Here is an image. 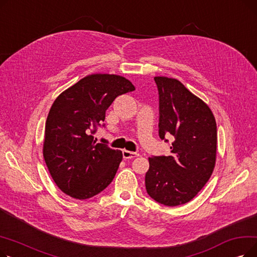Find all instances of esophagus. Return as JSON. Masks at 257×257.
Returning <instances> with one entry per match:
<instances>
[{
  "mask_svg": "<svg viewBox=\"0 0 257 257\" xmlns=\"http://www.w3.org/2000/svg\"><path fill=\"white\" fill-rule=\"evenodd\" d=\"M139 154L136 153V152H131V151H128V150H123V157L125 159H131V158H136L138 157Z\"/></svg>",
  "mask_w": 257,
  "mask_h": 257,
  "instance_id": "1",
  "label": "esophagus"
}]
</instances>
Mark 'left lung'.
<instances>
[{
	"label": "left lung",
	"instance_id": "obj_1",
	"mask_svg": "<svg viewBox=\"0 0 257 257\" xmlns=\"http://www.w3.org/2000/svg\"><path fill=\"white\" fill-rule=\"evenodd\" d=\"M154 80L159 92V137H172L174 142L170 156L149 157L146 190L160 204L182 205L197 196L213 172L217 124L208 105L179 80L161 76Z\"/></svg>",
	"mask_w": 257,
	"mask_h": 257
}]
</instances>
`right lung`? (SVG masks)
Returning a JSON list of instances; mask_svg holds the SVG:
<instances>
[{
  "label": "right lung",
  "mask_w": 257,
  "mask_h": 257,
  "mask_svg": "<svg viewBox=\"0 0 257 257\" xmlns=\"http://www.w3.org/2000/svg\"><path fill=\"white\" fill-rule=\"evenodd\" d=\"M134 89L125 77L91 74L54 101L46 121L43 154L54 182L64 194L85 200L111 183L123 153L97 143L92 133L114 99Z\"/></svg>",
  "instance_id": "add662e5"
}]
</instances>
